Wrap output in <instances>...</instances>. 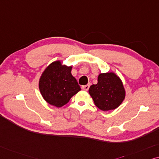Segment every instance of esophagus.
<instances>
[{"label":"esophagus","instance_id":"34e87169","mask_svg":"<svg viewBox=\"0 0 159 159\" xmlns=\"http://www.w3.org/2000/svg\"><path fill=\"white\" fill-rule=\"evenodd\" d=\"M89 86H90L89 84H87V85H86V86H83L81 88H82V89H84V90H85V91H87L89 89Z\"/></svg>","mask_w":159,"mask_h":159}]
</instances>
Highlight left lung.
<instances>
[{
  "mask_svg": "<svg viewBox=\"0 0 159 159\" xmlns=\"http://www.w3.org/2000/svg\"><path fill=\"white\" fill-rule=\"evenodd\" d=\"M89 93L94 105L102 111L116 109L126 96L121 79L113 72L99 74L97 84L90 86Z\"/></svg>",
  "mask_w": 159,
  "mask_h": 159,
  "instance_id": "1",
  "label": "left lung"
}]
</instances>
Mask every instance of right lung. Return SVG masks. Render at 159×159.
<instances>
[{"label":"right lung","mask_w":159,"mask_h":159,"mask_svg":"<svg viewBox=\"0 0 159 159\" xmlns=\"http://www.w3.org/2000/svg\"><path fill=\"white\" fill-rule=\"evenodd\" d=\"M72 66L54 61L46 67L39 78L40 92L46 102L61 107L81 90L75 77L71 74Z\"/></svg>","instance_id":"obj_1"}]
</instances>
